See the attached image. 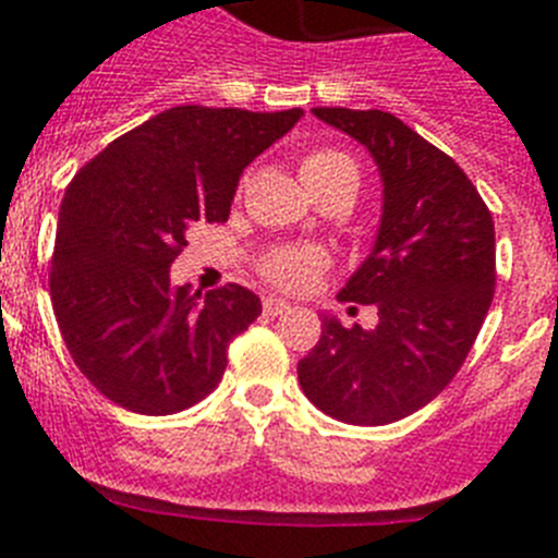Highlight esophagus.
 Segmentation results:
<instances>
[{"mask_svg":"<svg viewBox=\"0 0 558 558\" xmlns=\"http://www.w3.org/2000/svg\"><path fill=\"white\" fill-rule=\"evenodd\" d=\"M263 310L268 315H284V313H290V304L282 302V299H274V295H268V299L263 302Z\"/></svg>","mask_w":558,"mask_h":558,"instance_id":"34e87169","label":"esophagus"}]
</instances>
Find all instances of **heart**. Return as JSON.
<instances>
[{
	"label": "heart",
	"mask_w": 558,
	"mask_h": 558,
	"mask_svg": "<svg viewBox=\"0 0 558 558\" xmlns=\"http://www.w3.org/2000/svg\"><path fill=\"white\" fill-rule=\"evenodd\" d=\"M302 179L310 192L338 184H352L357 190V165L349 153L338 147H315L302 159ZM324 265L327 256L315 248H274L263 256L259 274L276 288L304 290L313 284Z\"/></svg>",
	"instance_id": "b5f03b06"
}]
</instances>
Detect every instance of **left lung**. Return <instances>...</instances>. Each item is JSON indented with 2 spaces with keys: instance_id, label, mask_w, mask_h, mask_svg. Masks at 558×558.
Segmentation results:
<instances>
[{
  "instance_id": "8db88e82",
  "label": "left lung",
  "mask_w": 558,
  "mask_h": 558,
  "mask_svg": "<svg viewBox=\"0 0 558 558\" xmlns=\"http://www.w3.org/2000/svg\"><path fill=\"white\" fill-rule=\"evenodd\" d=\"M372 153L383 218L340 302L374 304L377 327L324 315L299 383L327 416L391 425L450 386L495 295V223L466 172L388 111L313 108Z\"/></svg>"
}]
</instances>
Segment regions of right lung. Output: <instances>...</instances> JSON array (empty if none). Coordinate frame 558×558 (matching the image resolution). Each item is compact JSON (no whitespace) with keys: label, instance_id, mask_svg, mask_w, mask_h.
Listing matches in <instances>:
<instances>
[{"label":"right lung","instance_id":"obj_1","mask_svg":"<svg viewBox=\"0 0 558 558\" xmlns=\"http://www.w3.org/2000/svg\"><path fill=\"white\" fill-rule=\"evenodd\" d=\"M175 106L81 167L58 211L49 295L75 366L102 397L167 416L218 388L231 338L263 313L243 284H170L195 223H226L245 167L302 120Z\"/></svg>","mask_w":558,"mask_h":558}]
</instances>
